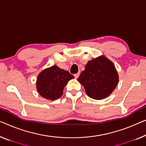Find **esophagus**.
Returning <instances> with one entry per match:
<instances>
[{"mask_svg": "<svg viewBox=\"0 0 146 146\" xmlns=\"http://www.w3.org/2000/svg\"><path fill=\"white\" fill-rule=\"evenodd\" d=\"M79 75H80V73H79H79H76V74H75V75H74V76H75V79H77V78L79 77Z\"/></svg>", "mask_w": 146, "mask_h": 146, "instance_id": "34e87169", "label": "esophagus"}]
</instances>
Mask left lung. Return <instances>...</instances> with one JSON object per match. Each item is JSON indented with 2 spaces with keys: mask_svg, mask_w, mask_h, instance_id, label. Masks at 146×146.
<instances>
[{
  "mask_svg": "<svg viewBox=\"0 0 146 146\" xmlns=\"http://www.w3.org/2000/svg\"><path fill=\"white\" fill-rule=\"evenodd\" d=\"M77 80L84 86L89 97L102 100L108 97L116 88L119 75L113 63L101 56L88 61Z\"/></svg>",
  "mask_w": 146,
  "mask_h": 146,
  "instance_id": "8db88e82",
  "label": "left lung"
}]
</instances>
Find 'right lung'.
Wrapping results in <instances>:
<instances>
[{
  "mask_svg": "<svg viewBox=\"0 0 146 146\" xmlns=\"http://www.w3.org/2000/svg\"><path fill=\"white\" fill-rule=\"evenodd\" d=\"M73 75L68 71L57 66L46 68L38 74L36 86L41 96L50 100H55L62 96L65 86Z\"/></svg>",
  "mask_w": 146,
  "mask_h": 146,
  "instance_id": "right-lung-1",
  "label": "right lung"
}]
</instances>
